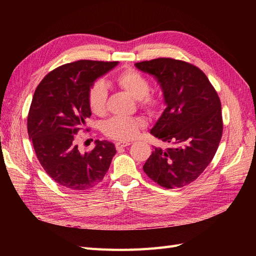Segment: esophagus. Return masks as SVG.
<instances>
[{
    "mask_svg": "<svg viewBox=\"0 0 256 256\" xmlns=\"http://www.w3.org/2000/svg\"><path fill=\"white\" fill-rule=\"evenodd\" d=\"M130 144H131L130 142H126V141H120V142H116V143H115V147H116V150H120V148H124V147L129 146Z\"/></svg>",
    "mask_w": 256,
    "mask_h": 256,
    "instance_id": "1",
    "label": "esophagus"
}]
</instances>
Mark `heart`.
I'll use <instances>...</instances> for the list:
<instances>
[{
	"mask_svg": "<svg viewBox=\"0 0 256 256\" xmlns=\"http://www.w3.org/2000/svg\"><path fill=\"white\" fill-rule=\"evenodd\" d=\"M115 83L120 88L134 96L142 110L148 115H157L164 108V100L150 92V82L136 69L127 68L116 74ZM108 92L102 81H96L90 85L88 92V102L90 111L96 115H104L106 111ZM145 127V122L138 118L114 116L104 125V134L118 141H129L136 138L140 130Z\"/></svg>",
	"mask_w": 256,
	"mask_h": 256,
	"instance_id": "1",
	"label": "heart"
}]
</instances>
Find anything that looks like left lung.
<instances>
[{
    "mask_svg": "<svg viewBox=\"0 0 256 256\" xmlns=\"http://www.w3.org/2000/svg\"><path fill=\"white\" fill-rule=\"evenodd\" d=\"M136 66L154 76L164 90L166 108L150 134L173 145L154 148L143 170L161 187L182 188L203 173L218 150L223 132L220 98L206 74L187 62L158 58Z\"/></svg>",
    "mask_w": 256,
    "mask_h": 256,
    "instance_id": "obj_1",
    "label": "left lung"
}]
</instances>
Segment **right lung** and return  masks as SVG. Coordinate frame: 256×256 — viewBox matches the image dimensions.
Here are the masks:
<instances>
[{"instance_id": "1", "label": "right lung", "mask_w": 256, "mask_h": 256, "mask_svg": "<svg viewBox=\"0 0 256 256\" xmlns=\"http://www.w3.org/2000/svg\"><path fill=\"white\" fill-rule=\"evenodd\" d=\"M116 65L118 62H72L50 72L36 88L28 114V136L46 173L62 187L90 190L110 168L116 152L113 143L96 140L94 150L82 154L74 140L90 118L88 88Z\"/></svg>"}]
</instances>
